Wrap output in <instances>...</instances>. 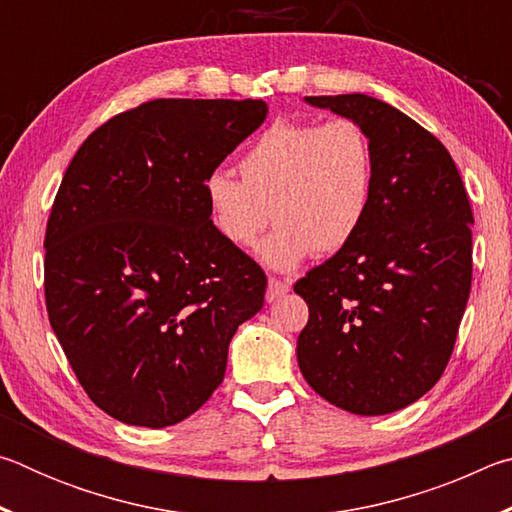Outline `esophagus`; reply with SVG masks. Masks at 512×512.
Wrapping results in <instances>:
<instances>
[{"instance_id":"34e87169","label":"esophagus","mask_w":512,"mask_h":512,"mask_svg":"<svg viewBox=\"0 0 512 512\" xmlns=\"http://www.w3.org/2000/svg\"><path fill=\"white\" fill-rule=\"evenodd\" d=\"M289 289H291L289 280H277V277H271V280H268V289H266V300L275 302L277 298L287 296Z\"/></svg>"}]
</instances>
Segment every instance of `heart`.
<instances>
[{
  "mask_svg": "<svg viewBox=\"0 0 512 512\" xmlns=\"http://www.w3.org/2000/svg\"><path fill=\"white\" fill-rule=\"evenodd\" d=\"M239 173L241 180L228 171L205 180L214 230L230 246L253 248L273 216L257 257L273 271H293L357 237L375 194V151L352 119L282 121L250 146Z\"/></svg>",
  "mask_w": 512,
  "mask_h": 512,
  "instance_id": "obj_1",
  "label": "heart"
}]
</instances>
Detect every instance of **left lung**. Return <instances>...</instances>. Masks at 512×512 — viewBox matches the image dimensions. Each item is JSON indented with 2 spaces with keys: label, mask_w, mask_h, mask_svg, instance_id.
<instances>
[{
  "label": "left lung",
  "mask_w": 512,
  "mask_h": 512,
  "mask_svg": "<svg viewBox=\"0 0 512 512\" xmlns=\"http://www.w3.org/2000/svg\"><path fill=\"white\" fill-rule=\"evenodd\" d=\"M357 121L375 151L366 221L296 282L309 307L302 377L329 404L386 415L431 391L452 357L472 287V207L452 155L368 94L305 97Z\"/></svg>",
  "instance_id": "obj_1"
}]
</instances>
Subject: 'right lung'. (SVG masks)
<instances>
[{
  "label": "right lung",
  "mask_w": 512,
  "mask_h": 512,
  "mask_svg": "<svg viewBox=\"0 0 512 512\" xmlns=\"http://www.w3.org/2000/svg\"><path fill=\"white\" fill-rule=\"evenodd\" d=\"M264 101L155 99L69 162L45 237L51 329L90 400L162 429L210 400L266 275L214 230L205 180L264 124Z\"/></svg>",
  "instance_id": "obj_1"
}]
</instances>
